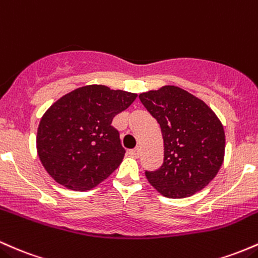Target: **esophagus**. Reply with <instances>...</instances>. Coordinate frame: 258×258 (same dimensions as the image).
<instances>
[{
  "label": "esophagus",
  "mask_w": 258,
  "mask_h": 258,
  "mask_svg": "<svg viewBox=\"0 0 258 258\" xmlns=\"http://www.w3.org/2000/svg\"><path fill=\"white\" fill-rule=\"evenodd\" d=\"M129 153H130V156H133V157L138 158L139 156H140V149H139V147H137V149H133V150H130Z\"/></svg>",
  "instance_id": "34e87169"
}]
</instances>
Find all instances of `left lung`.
<instances>
[{
  "label": "left lung",
  "mask_w": 258,
  "mask_h": 258,
  "mask_svg": "<svg viewBox=\"0 0 258 258\" xmlns=\"http://www.w3.org/2000/svg\"><path fill=\"white\" fill-rule=\"evenodd\" d=\"M139 98L160 124L163 138V163L156 170H145L150 184L169 199L187 198L204 189L224 158V130L217 115L178 86H163Z\"/></svg>",
  "instance_id": "left-lung-1"
}]
</instances>
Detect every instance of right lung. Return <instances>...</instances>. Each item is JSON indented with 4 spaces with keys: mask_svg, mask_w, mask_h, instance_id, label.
Masks as SVG:
<instances>
[{
    "mask_svg": "<svg viewBox=\"0 0 258 258\" xmlns=\"http://www.w3.org/2000/svg\"><path fill=\"white\" fill-rule=\"evenodd\" d=\"M138 95L88 85L69 92L43 114L36 146L52 178L72 190H90L117 169L125 150L111 125Z\"/></svg>",
    "mask_w": 258,
    "mask_h": 258,
    "instance_id": "obj_1",
    "label": "right lung"
}]
</instances>
